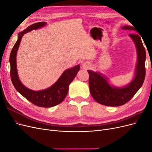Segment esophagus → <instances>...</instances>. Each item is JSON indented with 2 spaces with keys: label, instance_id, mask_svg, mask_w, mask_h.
Returning <instances> with one entry per match:
<instances>
[{
  "label": "esophagus",
  "instance_id": "1",
  "mask_svg": "<svg viewBox=\"0 0 152 152\" xmlns=\"http://www.w3.org/2000/svg\"><path fill=\"white\" fill-rule=\"evenodd\" d=\"M90 63L88 62H85L82 65V68L83 69H88L90 67Z\"/></svg>",
  "mask_w": 152,
  "mask_h": 152
}]
</instances>
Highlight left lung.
I'll list each match as a JSON object with an SVG mask.
<instances>
[{"label":"left lung","mask_w":152,"mask_h":152,"mask_svg":"<svg viewBox=\"0 0 152 152\" xmlns=\"http://www.w3.org/2000/svg\"><path fill=\"white\" fill-rule=\"evenodd\" d=\"M122 29L136 31L131 26L125 25ZM129 36L135 44L137 51V63L134 79L124 87L110 85L108 79L101 73L87 70L89 75V85L92 97L98 103L108 107H118L127 103L137 93L143 84L145 78L146 51L141 37L132 34Z\"/></svg>","instance_id":"1"}]
</instances>
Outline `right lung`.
<instances>
[{
    "label": "right lung",
    "mask_w": 152,
    "mask_h": 152,
    "mask_svg": "<svg viewBox=\"0 0 152 152\" xmlns=\"http://www.w3.org/2000/svg\"><path fill=\"white\" fill-rule=\"evenodd\" d=\"M45 25L46 22L35 23L18 34V40L10 54V62L11 81L17 91L34 104L40 107L49 108L61 103L65 99L68 94L69 85L74 79L77 73L80 70V65L67 69L54 84L44 90L33 91L27 88L21 83L18 77L16 66V54L21 39L25 34L33 30L42 28Z\"/></svg>",
    "instance_id": "right-lung-1"
}]
</instances>
